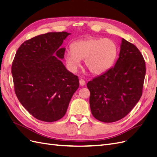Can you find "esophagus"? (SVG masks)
Returning <instances> with one entry per match:
<instances>
[{
    "label": "esophagus",
    "instance_id": "obj_1",
    "mask_svg": "<svg viewBox=\"0 0 157 157\" xmlns=\"http://www.w3.org/2000/svg\"><path fill=\"white\" fill-rule=\"evenodd\" d=\"M85 84H86L85 80L83 79H79V85L80 86H85Z\"/></svg>",
    "mask_w": 157,
    "mask_h": 157
}]
</instances>
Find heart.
Here are the masks:
<instances>
[{
    "label": "heart",
    "mask_w": 157,
    "mask_h": 157,
    "mask_svg": "<svg viewBox=\"0 0 157 157\" xmlns=\"http://www.w3.org/2000/svg\"><path fill=\"white\" fill-rule=\"evenodd\" d=\"M71 50H66L64 59L68 67L75 71L84 59V65L90 73L101 75L109 70L117 58L119 48L113 40L91 37L71 44Z\"/></svg>",
    "instance_id": "obj_1"
}]
</instances>
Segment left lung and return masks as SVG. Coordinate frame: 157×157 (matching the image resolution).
Returning <instances> with one entry per match:
<instances>
[{
    "label": "left lung",
    "instance_id": "8db88e82",
    "mask_svg": "<svg viewBox=\"0 0 157 157\" xmlns=\"http://www.w3.org/2000/svg\"><path fill=\"white\" fill-rule=\"evenodd\" d=\"M145 73L141 53L134 44L122 38L114 67L87 84L94 117L104 123L125 117L141 97Z\"/></svg>",
    "mask_w": 157,
    "mask_h": 157
}]
</instances>
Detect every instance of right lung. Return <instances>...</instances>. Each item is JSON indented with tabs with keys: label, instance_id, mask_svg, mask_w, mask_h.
I'll list each match as a JSON object with an SVG mask.
<instances>
[{
	"label": "right lung",
	"instance_id": "obj_1",
	"mask_svg": "<svg viewBox=\"0 0 157 157\" xmlns=\"http://www.w3.org/2000/svg\"><path fill=\"white\" fill-rule=\"evenodd\" d=\"M70 33H49L26 40L19 47L12 65L14 91L19 101L38 120L56 121L65 115L78 89L77 75L61 61V48Z\"/></svg>",
	"mask_w": 157,
	"mask_h": 157
}]
</instances>
